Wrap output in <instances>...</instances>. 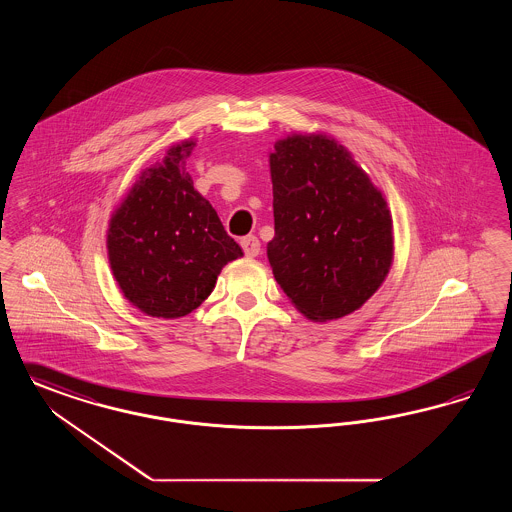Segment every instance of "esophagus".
<instances>
[{"instance_id":"obj_1","label":"esophagus","mask_w":512,"mask_h":512,"mask_svg":"<svg viewBox=\"0 0 512 512\" xmlns=\"http://www.w3.org/2000/svg\"><path fill=\"white\" fill-rule=\"evenodd\" d=\"M242 247H244V253H246V257H249V259H253V257H257L261 253V242H259L257 236H246L242 240Z\"/></svg>"}]
</instances>
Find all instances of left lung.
Listing matches in <instances>:
<instances>
[{
    "label": "left lung",
    "instance_id": "left-lung-1",
    "mask_svg": "<svg viewBox=\"0 0 512 512\" xmlns=\"http://www.w3.org/2000/svg\"><path fill=\"white\" fill-rule=\"evenodd\" d=\"M268 165L274 238L266 255L278 286L312 322L352 314L383 286L394 261L383 192L324 131L278 139Z\"/></svg>",
    "mask_w": 512,
    "mask_h": 512
}]
</instances>
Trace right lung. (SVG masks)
<instances>
[{
  "mask_svg": "<svg viewBox=\"0 0 512 512\" xmlns=\"http://www.w3.org/2000/svg\"><path fill=\"white\" fill-rule=\"evenodd\" d=\"M196 139L171 144L114 207L106 249L123 297L146 316L175 320L200 307L223 266L244 255L194 188L186 160Z\"/></svg>",
  "mask_w": 512,
  "mask_h": 512,
  "instance_id": "add662e5",
  "label": "right lung"
}]
</instances>
